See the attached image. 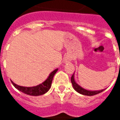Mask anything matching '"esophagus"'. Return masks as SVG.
<instances>
[{
	"label": "esophagus",
	"mask_w": 120,
	"mask_h": 120,
	"mask_svg": "<svg viewBox=\"0 0 120 120\" xmlns=\"http://www.w3.org/2000/svg\"><path fill=\"white\" fill-rule=\"evenodd\" d=\"M71 58L69 56H66L65 58H64V62H65V63H68L69 62H71Z\"/></svg>",
	"instance_id": "esophagus-1"
}]
</instances>
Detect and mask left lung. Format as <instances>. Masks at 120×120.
<instances>
[{
    "instance_id": "left-lung-1",
    "label": "left lung",
    "mask_w": 120,
    "mask_h": 120,
    "mask_svg": "<svg viewBox=\"0 0 120 120\" xmlns=\"http://www.w3.org/2000/svg\"><path fill=\"white\" fill-rule=\"evenodd\" d=\"M74 74H75V73H74ZM74 74H73V76H71V83H72V85H73V88H74V89H75L76 92H78V93L81 94H83V95L86 96H93L101 93L102 91H103V90H105V89H102V90H90L83 89V87H82L81 86H79L78 83L75 82V75H74Z\"/></svg>"
}]
</instances>
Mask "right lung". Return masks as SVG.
<instances>
[{
    "mask_svg": "<svg viewBox=\"0 0 120 120\" xmlns=\"http://www.w3.org/2000/svg\"><path fill=\"white\" fill-rule=\"evenodd\" d=\"M58 69H56L54 71H52L51 73H50L49 76L45 80L40 83L39 85L36 86H33V87H23V86H20L19 85H17L16 83H15L12 80H11L12 84L14 86L15 88L18 89L20 91H21L22 93H25L26 94L31 96H40L44 94L45 93H46L49 90L51 86V83H52V78L54 77L56 73L57 72Z\"/></svg>",
    "mask_w": 120,
    "mask_h": 120,
    "instance_id": "add662e5",
    "label": "right lung"
}]
</instances>
